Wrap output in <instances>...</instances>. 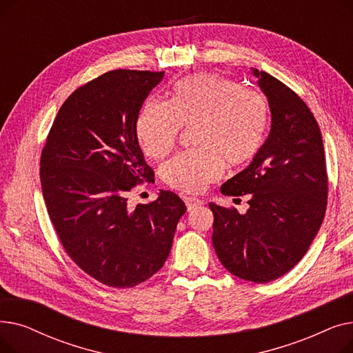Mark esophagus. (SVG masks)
<instances>
[{
    "label": "esophagus",
    "mask_w": 353,
    "mask_h": 353,
    "mask_svg": "<svg viewBox=\"0 0 353 353\" xmlns=\"http://www.w3.org/2000/svg\"><path fill=\"white\" fill-rule=\"evenodd\" d=\"M184 201H186V206H188L189 212L203 205V200H200L197 197H184Z\"/></svg>",
    "instance_id": "esophagus-1"
}]
</instances>
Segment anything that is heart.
I'll use <instances>...</instances> for the list:
<instances>
[{
	"label": "heart",
	"mask_w": 353,
	"mask_h": 353,
	"mask_svg": "<svg viewBox=\"0 0 353 353\" xmlns=\"http://www.w3.org/2000/svg\"><path fill=\"white\" fill-rule=\"evenodd\" d=\"M269 121L266 101L237 83L197 74L174 84L169 101L147 100L136 121L143 152L161 159L174 147L180 125L194 127L197 150L167 161L163 180L170 188L197 193L229 167L248 164L261 150Z\"/></svg>",
	"instance_id": "obj_1"
}]
</instances>
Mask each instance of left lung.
<instances>
[{"label":"left lung","mask_w":353,"mask_h":353,"mask_svg":"<svg viewBox=\"0 0 353 353\" xmlns=\"http://www.w3.org/2000/svg\"><path fill=\"white\" fill-rule=\"evenodd\" d=\"M268 97L270 132L245 170L221 184L225 196L248 194L249 209L210 203L212 242L232 274L268 283L301 262L326 212L327 176L319 125L305 101L282 81L252 68Z\"/></svg>","instance_id":"8db88e82"}]
</instances>
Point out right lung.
Returning <instances> with one entry per match:
<instances>
[{"mask_svg": "<svg viewBox=\"0 0 353 353\" xmlns=\"http://www.w3.org/2000/svg\"><path fill=\"white\" fill-rule=\"evenodd\" d=\"M164 71L114 70L77 88L61 105L41 154V189L67 254L110 288H133L169 257L186 205L160 190L128 206V192L154 173L139 145L136 121Z\"/></svg>", "mask_w": 353, "mask_h": 353, "instance_id": "right-lung-1", "label": "right lung"}]
</instances>
